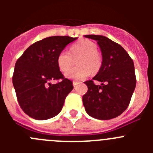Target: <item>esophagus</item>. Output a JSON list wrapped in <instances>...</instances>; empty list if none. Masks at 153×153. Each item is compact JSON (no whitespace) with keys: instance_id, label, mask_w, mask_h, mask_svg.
Masks as SVG:
<instances>
[{"instance_id":"34e87169","label":"esophagus","mask_w":153,"mask_h":153,"mask_svg":"<svg viewBox=\"0 0 153 153\" xmlns=\"http://www.w3.org/2000/svg\"><path fill=\"white\" fill-rule=\"evenodd\" d=\"M78 83H79L78 82H75V81H74V82H73V85H74V87H76V86H77Z\"/></svg>"}]
</instances>
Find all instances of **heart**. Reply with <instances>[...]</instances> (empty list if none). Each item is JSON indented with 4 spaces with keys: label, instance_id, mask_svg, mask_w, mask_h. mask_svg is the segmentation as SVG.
I'll return each mask as SVG.
<instances>
[{
    "label": "heart",
    "instance_id": "obj_1",
    "mask_svg": "<svg viewBox=\"0 0 153 153\" xmlns=\"http://www.w3.org/2000/svg\"><path fill=\"white\" fill-rule=\"evenodd\" d=\"M77 67L70 70L66 74V76L76 80H82L87 77L90 72L96 74L100 70L102 57L98 51V47L94 42L83 39L76 42L70 47V53L62 51L58 54L56 63L61 72L68 71L76 60Z\"/></svg>",
    "mask_w": 153,
    "mask_h": 153
}]
</instances>
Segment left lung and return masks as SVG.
<instances>
[{"instance_id": "8db88e82", "label": "left lung", "mask_w": 153, "mask_h": 153, "mask_svg": "<svg viewBox=\"0 0 153 153\" xmlns=\"http://www.w3.org/2000/svg\"><path fill=\"white\" fill-rule=\"evenodd\" d=\"M85 36L97 40L102 51V66L93 79L102 84L84 82L88 90L83 96V106L93 118L111 120L122 114L130 102L136 84L134 63L123 47L110 39L100 35Z\"/></svg>"}]
</instances>
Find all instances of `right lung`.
I'll return each mask as SVG.
<instances>
[{
  "instance_id": "add662e5",
  "label": "right lung",
  "mask_w": 153,
  "mask_h": 153,
  "mask_svg": "<svg viewBox=\"0 0 153 153\" xmlns=\"http://www.w3.org/2000/svg\"><path fill=\"white\" fill-rule=\"evenodd\" d=\"M77 37L53 36L30 46L18 58L13 85L18 103L31 118L44 120L61 111L66 97L74 89L56 63L58 54ZM51 80H60L51 85Z\"/></svg>"
}]
</instances>
